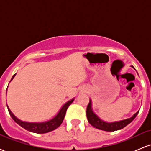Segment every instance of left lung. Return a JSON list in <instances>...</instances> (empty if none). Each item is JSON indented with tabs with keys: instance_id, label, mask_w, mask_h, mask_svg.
I'll use <instances>...</instances> for the list:
<instances>
[{
	"instance_id": "8db88e82",
	"label": "left lung",
	"mask_w": 151,
	"mask_h": 151,
	"mask_svg": "<svg viewBox=\"0 0 151 151\" xmlns=\"http://www.w3.org/2000/svg\"><path fill=\"white\" fill-rule=\"evenodd\" d=\"M131 67L135 69L133 65H131ZM138 112H139V111H137L135 114H133L131 118L125 119V120L114 121V122H106V121H103L102 119H100L93 112L92 109V101H91V99H90L89 103L87 106V109H86V116H87L88 121H89V124L94 128H96V129L105 131H118V130L122 129L123 128L129 125L130 123L132 122L133 119L136 117Z\"/></svg>"
}]
</instances>
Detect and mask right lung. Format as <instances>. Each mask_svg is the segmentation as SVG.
Listing matches in <instances>:
<instances>
[{"mask_svg":"<svg viewBox=\"0 0 151 151\" xmlns=\"http://www.w3.org/2000/svg\"><path fill=\"white\" fill-rule=\"evenodd\" d=\"M15 74L12 77L11 81L13 80V78L15 76ZM8 89V88H7ZM7 93V91H6ZM74 100V98L72 99L70 101H67L66 103L61 107V109H60L59 112L56 114L55 117H53L52 119H51L50 120L43 121V122H27V121H23L20 119H19L18 118H17L12 113V111H10V109L8 107V106L7 105V108H8V112H9L10 116L12 117V119L15 121V122H16L18 125H20L21 127L25 129L27 131H30L32 133H45L50 132V131H54L58 128L59 126L62 124V121L64 120V118L65 116L66 111H67V109L69 107L71 104L73 102Z\"/></svg>","mask_w":151,"mask_h":151,"instance_id":"add662e5","label":"right lung"}]
</instances>
